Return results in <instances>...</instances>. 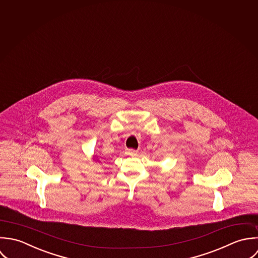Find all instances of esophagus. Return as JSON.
<instances>
[{
  "instance_id": "esophagus-1",
  "label": "esophagus",
  "mask_w": 258,
  "mask_h": 258,
  "mask_svg": "<svg viewBox=\"0 0 258 258\" xmlns=\"http://www.w3.org/2000/svg\"><path fill=\"white\" fill-rule=\"evenodd\" d=\"M125 154L131 155V156H136V155H138V152H137V151H134V150H127Z\"/></svg>"
}]
</instances>
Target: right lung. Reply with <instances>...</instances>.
<instances>
[{
  "label": "right lung",
  "mask_w": 258,
  "mask_h": 258,
  "mask_svg": "<svg viewBox=\"0 0 258 258\" xmlns=\"http://www.w3.org/2000/svg\"><path fill=\"white\" fill-rule=\"evenodd\" d=\"M93 159L95 160V161H99V159H97V157H96V155H94V157H93Z\"/></svg>",
  "instance_id": "add662e5"
}]
</instances>
